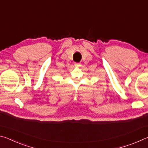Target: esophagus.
<instances>
[{
  "mask_svg": "<svg viewBox=\"0 0 148 148\" xmlns=\"http://www.w3.org/2000/svg\"><path fill=\"white\" fill-rule=\"evenodd\" d=\"M74 65H75V66H76V67H79V66H81V63H77V62H76V63L74 64Z\"/></svg>",
  "mask_w": 148,
  "mask_h": 148,
  "instance_id": "34e87169",
  "label": "esophagus"
}]
</instances>
